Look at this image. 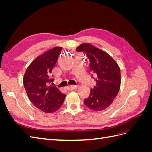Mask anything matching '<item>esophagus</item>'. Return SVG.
I'll use <instances>...</instances> for the list:
<instances>
[{
    "instance_id": "esophagus-1",
    "label": "esophagus",
    "mask_w": 152,
    "mask_h": 152,
    "mask_svg": "<svg viewBox=\"0 0 152 152\" xmlns=\"http://www.w3.org/2000/svg\"><path fill=\"white\" fill-rule=\"evenodd\" d=\"M67 90L69 91H72V90H74L78 88V86H73V85H70V86H68L67 87Z\"/></svg>"
}]
</instances>
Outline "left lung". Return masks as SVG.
I'll return each instance as SVG.
<instances>
[{
	"mask_svg": "<svg viewBox=\"0 0 152 152\" xmlns=\"http://www.w3.org/2000/svg\"><path fill=\"white\" fill-rule=\"evenodd\" d=\"M76 50L83 52L89 59L91 76L96 82L88 98L84 99V104L94 111L107 108L120 89L121 70L118 65L109 54L91 44H82Z\"/></svg>",
	"mask_w": 152,
	"mask_h": 152,
	"instance_id": "left-lung-1",
	"label": "left lung"
}]
</instances>
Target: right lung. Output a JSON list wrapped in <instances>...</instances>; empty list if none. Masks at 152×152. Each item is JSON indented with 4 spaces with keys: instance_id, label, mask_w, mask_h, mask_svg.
<instances>
[{
    "instance_id": "right-lung-1",
    "label": "right lung",
    "mask_w": 152,
    "mask_h": 152,
    "mask_svg": "<svg viewBox=\"0 0 152 152\" xmlns=\"http://www.w3.org/2000/svg\"><path fill=\"white\" fill-rule=\"evenodd\" d=\"M62 48H54L37 58L26 69L23 85L30 102L45 113L57 111L63 104L66 94L53 84L50 76L56 65Z\"/></svg>"
}]
</instances>
